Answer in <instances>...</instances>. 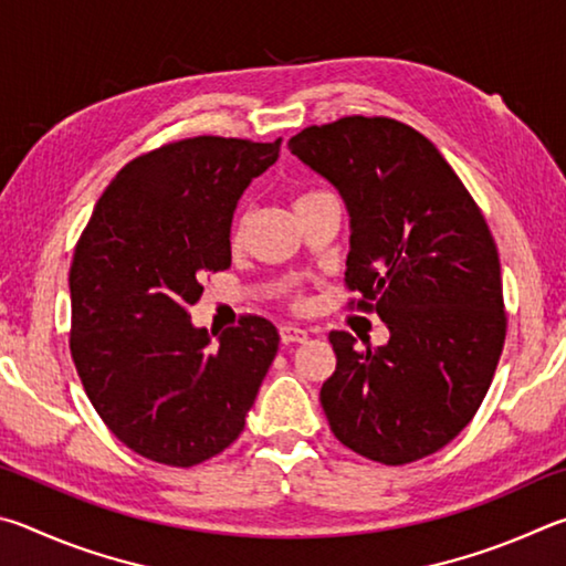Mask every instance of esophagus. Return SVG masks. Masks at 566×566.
<instances>
[{
    "label": "esophagus",
    "mask_w": 566,
    "mask_h": 566,
    "mask_svg": "<svg viewBox=\"0 0 566 566\" xmlns=\"http://www.w3.org/2000/svg\"><path fill=\"white\" fill-rule=\"evenodd\" d=\"M281 340H283L285 345H291V343H305V340H308V331L298 328V325H281Z\"/></svg>",
    "instance_id": "esophagus-1"
}]
</instances>
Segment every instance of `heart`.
Returning <instances> with one entry per match:
<instances>
[{
    "mask_svg": "<svg viewBox=\"0 0 566 566\" xmlns=\"http://www.w3.org/2000/svg\"><path fill=\"white\" fill-rule=\"evenodd\" d=\"M315 196H323V191L301 193L298 198H295V208H298V206L305 203V201H311V198H315ZM245 223H248V218H245V216H238V221L233 223V241H241V235H243V231H245Z\"/></svg>",
    "mask_w": 566,
    "mask_h": 566,
    "instance_id": "heart-1",
    "label": "heart"
}]
</instances>
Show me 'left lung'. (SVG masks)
I'll return each mask as SVG.
<instances>
[{
	"label": "left lung",
	"instance_id": "left-lung-1",
	"mask_svg": "<svg viewBox=\"0 0 566 566\" xmlns=\"http://www.w3.org/2000/svg\"><path fill=\"white\" fill-rule=\"evenodd\" d=\"M289 148L343 196L345 285L390 331L363 350L350 333L328 335L338 363L321 388L325 418L368 460L428 458L474 418L502 355L507 315L488 221L434 144L395 118L308 126Z\"/></svg>",
	"mask_w": 566,
	"mask_h": 566
}]
</instances>
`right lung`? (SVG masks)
<instances>
[{"mask_svg": "<svg viewBox=\"0 0 566 566\" xmlns=\"http://www.w3.org/2000/svg\"><path fill=\"white\" fill-rule=\"evenodd\" d=\"M281 138L196 136L128 161L78 238L72 358L98 418L146 460L193 468L243 432L277 353L275 325L243 315L218 335L188 308L231 265V221Z\"/></svg>", "mask_w": 566, "mask_h": 566, "instance_id": "add662e5", "label": "right lung"}]
</instances>
